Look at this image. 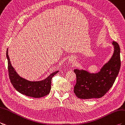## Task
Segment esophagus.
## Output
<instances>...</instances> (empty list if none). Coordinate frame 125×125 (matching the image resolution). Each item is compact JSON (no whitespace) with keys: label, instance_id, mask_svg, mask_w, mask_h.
<instances>
[{"label":"esophagus","instance_id":"obj_1","mask_svg":"<svg viewBox=\"0 0 125 125\" xmlns=\"http://www.w3.org/2000/svg\"><path fill=\"white\" fill-rule=\"evenodd\" d=\"M69 60H70V61L71 62H73V59H72V58H71V59H70Z\"/></svg>","mask_w":125,"mask_h":125}]
</instances>
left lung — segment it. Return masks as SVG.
Returning <instances> with one entry per match:
<instances>
[{"label":"left lung","instance_id":"obj_1","mask_svg":"<svg viewBox=\"0 0 125 125\" xmlns=\"http://www.w3.org/2000/svg\"><path fill=\"white\" fill-rule=\"evenodd\" d=\"M114 53L109 62L96 73H91L83 70L74 69L76 83L74 93L81 99L101 98L111 88L117 78L121 65L120 49L115 42H112Z\"/></svg>","mask_w":125,"mask_h":125}]
</instances>
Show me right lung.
I'll use <instances>...</instances> for the list:
<instances>
[{
    "label": "right lung",
    "instance_id": "1",
    "mask_svg": "<svg viewBox=\"0 0 125 125\" xmlns=\"http://www.w3.org/2000/svg\"><path fill=\"white\" fill-rule=\"evenodd\" d=\"M8 60V74L10 82L17 91L23 95L34 98H40L48 95L51 88V80L52 78L59 71L52 73L45 79L39 82H31L20 77L15 69L11 66L8 49L6 52Z\"/></svg>",
    "mask_w": 125,
    "mask_h": 125
}]
</instances>
